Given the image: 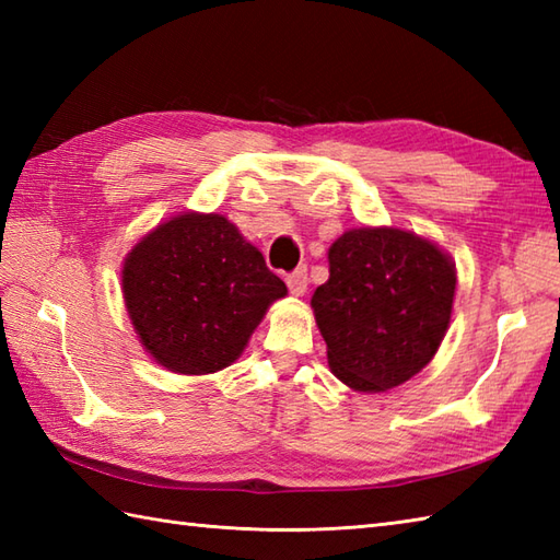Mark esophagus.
I'll list each match as a JSON object with an SVG mask.
<instances>
[{"label": "esophagus", "instance_id": "obj_1", "mask_svg": "<svg viewBox=\"0 0 560 560\" xmlns=\"http://www.w3.org/2000/svg\"><path fill=\"white\" fill-rule=\"evenodd\" d=\"M287 283H289V291L293 295H303L307 291V269L305 267L293 269L287 277Z\"/></svg>", "mask_w": 560, "mask_h": 560}]
</instances>
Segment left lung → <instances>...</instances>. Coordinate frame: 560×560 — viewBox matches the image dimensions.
<instances>
[{"mask_svg":"<svg viewBox=\"0 0 560 560\" xmlns=\"http://www.w3.org/2000/svg\"><path fill=\"white\" fill-rule=\"evenodd\" d=\"M455 265L423 237L355 229L329 247V279L313 311L335 375L359 392L407 383L443 341Z\"/></svg>","mask_w":560,"mask_h":560,"instance_id":"8db88e82","label":"left lung"}]
</instances>
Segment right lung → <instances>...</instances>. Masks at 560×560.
Segmentation results:
<instances>
[{"mask_svg": "<svg viewBox=\"0 0 560 560\" xmlns=\"http://www.w3.org/2000/svg\"><path fill=\"white\" fill-rule=\"evenodd\" d=\"M127 313L168 371L207 375L243 353L287 283L219 213H183L149 233L122 271Z\"/></svg>", "mask_w": 560, "mask_h": 560, "instance_id": "obj_1", "label": "right lung"}]
</instances>
